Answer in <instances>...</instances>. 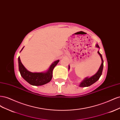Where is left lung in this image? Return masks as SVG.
Segmentation results:
<instances>
[{
  "instance_id": "1",
  "label": "left lung",
  "mask_w": 120,
  "mask_h": 120,
  "mask_svg": "<svg viewBox=\"0 0 120 120\" xmlns=\"http://www.w3.org/2000/svg\"><path fill=\"white\" fill-rule=\"evenodd\" d=\"M96 46L98 48H100L99 45H98V44H97L96 45ZM98 53L101 56V66L99 69V70H98V71H97V72L96 74L92 76L91 77H90V78L86 77L85 79H83V80L80 83V84H79V86L80 87H87V86H89L90 85H93V83L96 82L98 80V79H100L101 75L103 70L104 60L103 59L102 56H101V54L100 53L99 51L98 52ZM68 69L70 70V66H68Z\"/></svg>"
}]
</instances>
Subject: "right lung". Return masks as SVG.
Wrapping results in <instances>:
<instances>
[{
  "instance_id": "1",
  "label": "right lung",
  "mask_w": 120,
  "mask_h": 120,
  "mask_svg": "<svg viewBox=\"0 0 120 120\" xmlns=\"http://www.w3.org/2000/svg\"><path fill=\"white\" fill-rule=\"evenodd\" d=\"M23 48L21 50V51L23 49ZM18 60H19V71L21 77L30 84L35 86L45 85L51 81L52 77V71L60 61L59 60H58L54 61L50 66L49 70L45 72H32L27 71L24 67L21 62L19 56L18 58Z\"/></svg>"
}]
</instances>
